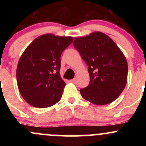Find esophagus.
I'll return each mask as SVG.
<instances>
[{
  "label": "esophagus",
  "mask_w": 146,
  "mask_h": 146,
  "mask_svg": "<svg viewBox=\"0 0 146 146\" xmlns=\"http://www.w3.org/2000/svg\"><path fill=\"white\" fill-rule=\"evenodd\" d=\"M70 82L75 84V82H76V80H75V79H73V80H70Z\"/></svg>",
  "instance_id": "esophagus-1"
}]
</instances>
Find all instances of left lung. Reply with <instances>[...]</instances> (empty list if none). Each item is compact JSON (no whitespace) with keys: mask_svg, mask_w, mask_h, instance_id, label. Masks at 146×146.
<instances>
[{"mask_svg":"<svg viewBox=\"0 0 146 146\" xmlns=\"http://www.w3.org/2000/svg\"><path fill=\"white\" fill-rule=\"evenodd\" d=\"M73 45L88 66L90 82L80 90L82 97L96 105L115 101L124 89L128 76V63L120 48L100 31L75 38Z\"/></svg>","mask_w":146,"mask_h":146,"instance_id":"left-lung-1","label":"left lung"}]
</instances>
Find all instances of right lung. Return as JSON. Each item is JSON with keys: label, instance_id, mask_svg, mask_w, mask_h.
<instances>
[{"label": "right lung", "instance_id": "add662e5", "mask_svg": "<svg viewBox=\"0 0 146 146\" xmlns=\"http://www.w3.org/2000/svg\"><path fill=\"white\" fill-rule=\"evenodd\" d=\"M73 40L71 36L46 33L36 38L23 52L16 79L22 97L30 105L47 108L60 100L66 85L60 75V57Z\"/></svg>", "mask_w": 146, "mask_h": 146}]
</instances>
